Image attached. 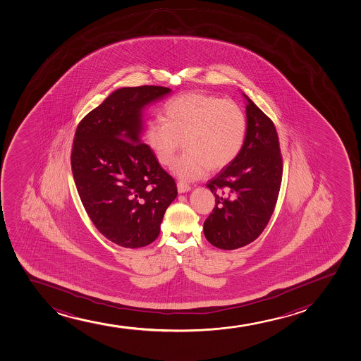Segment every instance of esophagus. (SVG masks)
Here are the masks:
<instances>
[{
	"label": "esophagus",
	"instance_id": "obj_1",
	"mask_svg": "<svg viewBox=\"0 0 361 361\" xmlns=\"http://www.w3.org/2000/svg\"><path fill=\"white\" fill-rule=\"evenodd\" d=\"M177 190H178L179 194H184V192L190 191L191 188L188 184H185V183L179 182L177 183Z\"/></svg>",
	"mask_w": 361,
	"mask_h": 361
}]
</instances>
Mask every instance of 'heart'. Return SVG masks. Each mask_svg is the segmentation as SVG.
Here are the masks:
<instances>
[{"instance_id":"1","label":"heart","mask_w":361,"mask_h":361,"mask_svg":"<svg viewBox=\"0 0 361 361\" xmlns=\"http://www.w3.org/2000/svg\"><path fill=\"white\" fill-rule=\"evenodd\" d=\"M162 112L165 121L152 119L145 125V141L162 166L172 164L184 141L187 152L172 166L182 180L202 178L209 169H224L245 145L247 118L231 99L189 92L169 99Z\"/></svg>"}]
</instances>
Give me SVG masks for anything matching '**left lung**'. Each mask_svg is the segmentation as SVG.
Returning a JSON list of instances; mask_svg holds the SVG:
<instances>
[{
	"label": "left lung",
	"mask_w": 361,
	"mask_h": 361,
	"mask_svg": "<svg viewBox=\"0 0 361 361\" xmlns=\"http://www.w3.org/2000/svg\"><path fill=\"white\" fill-rule=\"evenodd\" d=\"M245 99L247 135L237 158L207 183L216 206L203 233L216 248L232 250L262 235L274 211L282 183L283 161L274 124Z\"/></svg>",
	"instance_id": "obj_1"
}]
</instances>
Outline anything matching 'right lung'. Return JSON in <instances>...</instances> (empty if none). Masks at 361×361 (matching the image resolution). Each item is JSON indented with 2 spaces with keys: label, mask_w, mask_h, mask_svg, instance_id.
<instances>
[{
  "label": "right lung",
  "mask_w": 361,
  "mask_h": 361,
  "mask_svg": "<svg viewBox=\"0 0 361 361\" xmlns=\"http://www.w3.org/2000/svg\"><path fill=\"white\" fill-rule=\"evenodd\" d=\"M171 92L155 85L118 89L75 133L71 165L79 197L96 228L125 248L157 240L177 196L174 179L142 141L145 108Z\"/></svg>",
  "instance_id": "right-lung-1"
}]
</instances>
